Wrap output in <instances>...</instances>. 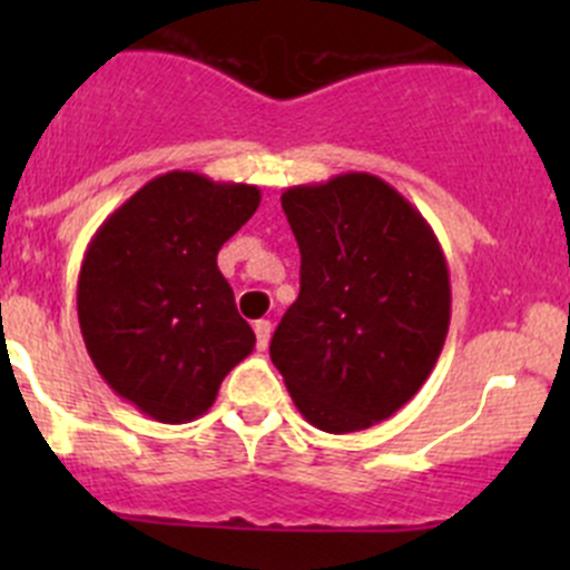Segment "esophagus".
<instances>
[{
	"mask_svg": "<svg viewBox=\"0 0 570 570\" xmlns=\"http://www.w3.org/2000/svg\"><path fill=\"white\" fill-rule=\"evenodd\" d=\"M253 331H256V347L264 350L269 344V333H273V325H269V320H258L256 325H253Z\"/></svg>",
	"mask_w": 570,
	"mask_h": 570,
	"instance_id": "34e87169",
	"label": "esophagus"
}]
</instances>
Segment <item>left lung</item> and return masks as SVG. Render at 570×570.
I'll return each mask as SVG.
<instances>
[{"mask_svg":"<svg viewBox=\"0 0 570 570\" xmlns=\"http://www.w3.org/2000/svg\"><path fill=\"white\" fill-rule=\"evenodd\" d=\"M281 206L301 248V295L269 358L306 422L366 430L439 361L452 314L444 250L416 206L372 174L297 184Z\"/></svg>","mask_w":570,"mask_h":570,"instance_id":"1","label":"left lung"}]
</instances>
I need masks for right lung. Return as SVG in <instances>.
<instances>
[{
    "instance_id": "add662e5",
    "label": "right lung",
    "mask_w": 570,
    "mask_h": 570,
    "mask_svg": "<svg viewBox=\"0 0 570 570\" xmlns=\"http://www.w3.org/2000/svg\"><path fill=\"white\" fill-rule=\"evenodd\" d=\"M262 193L189 170L151 178L99 226L85 250L77 314L107 386L146 416H204L256 336L217 269Z\"/></svg>"
}]
</instances>
